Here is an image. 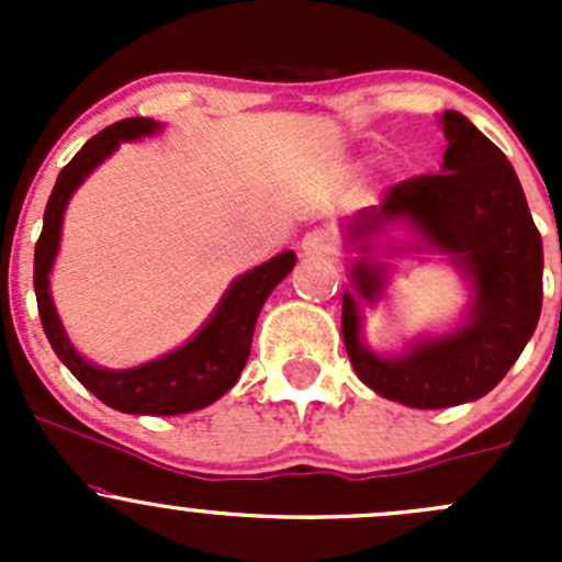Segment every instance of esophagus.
<instances>
[{
  "label": "esophagus",
  "mask_w": 562,
  "mask_h": 562,
  "mask_svg": "<svg viewBox=\"0 0 562 562\" xmlns=\"http://www.w3.org/2000/svg\"><path fill=\"white\" fill-rule=\"evenodd\" d=\"M331 249V234L328 231H310L302 239V255L304 258H317Z\"/></svg>",
  "instance_id": "esophagus-1"
}]
</instances>
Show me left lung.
<instances>
[{"label": "left lung", "instance_id": "left-lung-1", "mask_svg": "<svg viewBox=\"0 0 562 562\" xmlns=\"http://www.w3.org/2000/svg\"><path fill=\"white\" fill-rule=\"evenodd\" d=\"M440 124L449 140L440 173L391 187L381 206L361 209L342 225L348 247L359 252L350 260V291H342L350 364L375 394L422 411L490 394L536 331L543 299L541 234L514 166L459 111H443ZM391 227H405L412 239L390 243L384 254H443L469 282L471 304L451 333L381 357L360 337V307L382 301L390 267L374 249Z\"/></svg>", "mask_w": 562, "mask_h": 562}]
</instances>
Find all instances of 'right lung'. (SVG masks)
I'll return each mask as SVG.
<instances>
[{"instance_id":"1","label":"right lung","mask_w":562,"mask_h":562,"mask_svg":"<svg viewBox=\"0 0 562 562\" xmlns=\"http://www.w3.org/2000/svg\"><path fill=\"white\" fill-rule=\"evenodd\" d=\"M160 130L162 124L155 119L133 116L111 124L92 140H87L56 179L43 214V234L35 247V296L50 348L59 356L61 364L100 402H105L113 411L135 413V416H179V413L201 411L217 402L225 391L234 389L247 364L260 307L296 266V252L285 249L266 263L249 269L247 274L236 277L206 323L181 348L160 359L130 367V370H108L83 359L72 348L50 299V269L59 252L67 203L72 192L87 181V176L119 149V144L149 138Z\"/></svg>"}]
</instances>
